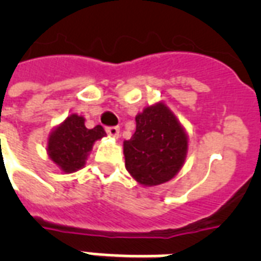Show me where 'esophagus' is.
Instances as JSON below:
<instances>
[{
    "mask_svg": "<svg viewBox=\"0 0 261 261\" xmlns=\"http://www.w3.org/2000/svg\"><path fill=\"white\" fill-rule=\"evenodd\" d=\"M106 131H107V134L110 135V137H114V138H118L119 137V127L116 126L106 127Z\"/></svg>",
    "mask_w": 261,
    "mask_h": 261,
    "instance_id": "esophagus-1",
    "label": "esophagus"
}]
</instances>
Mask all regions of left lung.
<instances>
[{
    "label": "left lung",
    "mask_w": 261,
    "mask_h": 261,
    "mask_svg": "<svg viewBox=\"0 0 261 261\" xmlns=\"http://www.w3.org/2000/svg\"><path fill=\"white\" fill-rule=\"evenodd\" d=\"M137 130L124 141L126 168L143 186L168 181L181 168L187 154V135L164 104L147 107L135 118Z\"/></svg>",
    "instance_id": "left-lung-1"
}]
</instances>
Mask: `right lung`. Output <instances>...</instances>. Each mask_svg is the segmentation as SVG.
Segmentation results:
<instances>
[{"label": "right lung", "mask_w": 261, "mask_h": 261, "mask_svg": "<svg viewBox=\"0 0 261 261\" xmlns=\"http://www.w3.org/2000/svg\"><path fill=\"white\" fill-rule=\"evenodd\" d=\"M104 135L106 131L101 126L87 128L83 116L73 114L50 135L48 155L62 171H79L84 167L94 141Z\"/></svg>", "instance_id": "right-lung-1"}]
</instances>
